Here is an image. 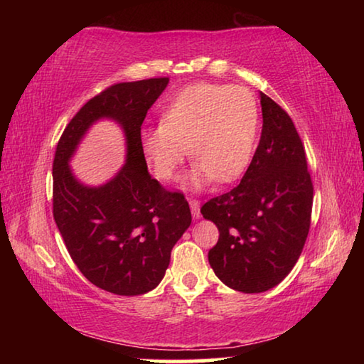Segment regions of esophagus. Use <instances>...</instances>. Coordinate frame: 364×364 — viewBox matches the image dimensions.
I'll use <instances>...</instances> for the list:
<instances>
[{"instance_id": "obj_1", "label": "esophagus", "mask_w": 364, "mask_h": 364, "mask_svg": "<svg viewBox=\"0 0 364 364\" xmlns=\"http://www.w3.org/2000/svg\"><path fill=\"white\" fill-rule=\"evenodd\" d=\"M189 207H191V212H193V217H194L196 220L200 218V205H199V200L189 199Z\"/></svg>"}]
</instances>
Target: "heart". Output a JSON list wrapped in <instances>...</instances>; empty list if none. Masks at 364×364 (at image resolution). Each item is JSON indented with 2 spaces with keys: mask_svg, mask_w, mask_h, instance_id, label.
Masks as SVG:
<instances>
[{
  "mask_svg": "<svg viewBox=\"0 0 364 364\" xmlns=\"http://www.w3.org/2000/svg\"><path fill=\"white\" fill-rule=\"evenodd\" d=\"M260 112L242 86L196 83L181 90L160 115V125L141 134V149L159 180H175L184 149L194 167L189 186L236 181L254 159Z\"/></svg>",
  "mask_w": 364,
  "mask_h": 364,
  "instance_id": "b5f03b06",
  "label": "heart"
}]
</instances>
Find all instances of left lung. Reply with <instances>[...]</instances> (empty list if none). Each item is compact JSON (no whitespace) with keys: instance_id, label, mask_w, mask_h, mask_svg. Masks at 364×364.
Here are the masks:
<instances>
[{"instance_id":"8db88e82","label":"left lung","mask_w":364,"mask_h":364,"mask_svg":"<svg viewBox=\"0 0 364 364\" xmlns=\"http://www.w3.org/2000/svg\"><path fill=\"white\" fill-rule=\"evenodd\" d=\"M260 143L241 183L200 208L220 231L208 263L223 284L244 294L268 291L291 273L313 207V183L294 122L267 95L260 93Z\"/></svg>"}]
</instances>
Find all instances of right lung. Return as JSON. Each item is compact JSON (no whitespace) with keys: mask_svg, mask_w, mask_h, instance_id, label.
Masks as SVG:
<instances>
[{"mask_svg":"<svg viewBox=\"0 0 364 364\" xmlns=\"http://www.w3.org/2000/svg\"><path fill=\"white\" fill-rule=\"evenodd\" d=\"M168 78L117 83L90 100L69 122L53 162V215L73 263L90 282L117 295L159 286L170 254L191 225L188 200L149 175L141 125ZM115 119L127 139L126 165L101 187H86L68 162L89 127Z\"/></svg>","mask_w":364,"mask_h":364,"instance_id":"right-lung-1","label":"right lung"}]
</instances>
